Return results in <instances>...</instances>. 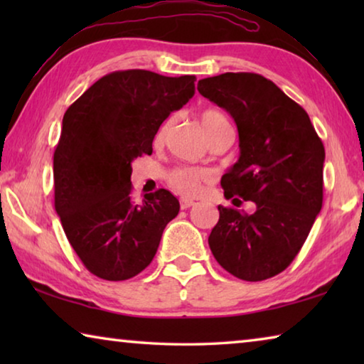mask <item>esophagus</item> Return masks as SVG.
<instances>
[{"instance_id":"obj_1","label":"esophagus","mask_w":364,"mask_h":364,"mask_svg":"<svg viewBox=\"0 0 364 364\" xmlns=\"http://www.w3.org/2000/svg\"><path fill=\"white\" fill-rule=\"evenodd\" d=\"M180 205H181V208L184 210V208H189L191 205H194V200L189 199V197H181Z\"/></svg>"}]
</instances>
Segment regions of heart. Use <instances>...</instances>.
I'll use <instances>...</instances> for the list:
<instances>
[{"mask_svg":"<svg viewBox=\"0 0 364 364\" xmlns=\"http://www.w3.org/2000/svg\"><path fill=\"white\" fill-rule=\"evenodd\" d=\"M170 123L171 122L167 120L162 127L159 128L157 136H156V141H159V143L167 136ZM200 125L204 128V133L207 138H210L212 134L218 133L221 130H226V128H231L226 115L217 109H205L204 112L200 114ZM207 180H208V171L204 168H196V167H178L171 170L168 175V184L181 194H197L200 189V184L205 183Z\"/></svg>","mask_w":364,"mask_h":364,"instance_id":"heart-1","label":"heart"}]
</instances>
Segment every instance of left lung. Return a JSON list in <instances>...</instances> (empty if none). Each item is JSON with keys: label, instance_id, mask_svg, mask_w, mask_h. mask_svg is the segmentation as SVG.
<instances>
[{"label": "left lung", "instance_id": "left-lung-1", "mask_svg": "<svg viewBox=\"0 0 364 364\" xmlns=\"http://www.w3.org/2000/svg\"><path fill=\"white\" fill-rule=\"evenodd\" d=\"M197 90L237 127L241 154L221 176L225 197L255 204L252 215L218 205L208 245L236 278H273L292 263L323 207V141L304 107L258 73L202 78Z\"/></svg>", "mask_w": 364, "mask_h": 364}]
</instances>
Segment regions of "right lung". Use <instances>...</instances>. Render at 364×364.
<instances>
[{
  "label": "right lung",
  "instance_id": "1",
  "mask_svg": "<svg viewBox=\"0 0 364 364\" xmlns=\"http://www.w3.org/2000/svg\"><path fill=\"white\" fill-rule=\"evenodd\" d=\"M194 75L119 70L65 110L54 151V207L90 273L125 281L152 262L180 202L167 189L132 200V162L151 156L162 122L194 96Z\"/></svg>",
  "mask_w": 364,
  "mask_h": 364
}]
</instances>
